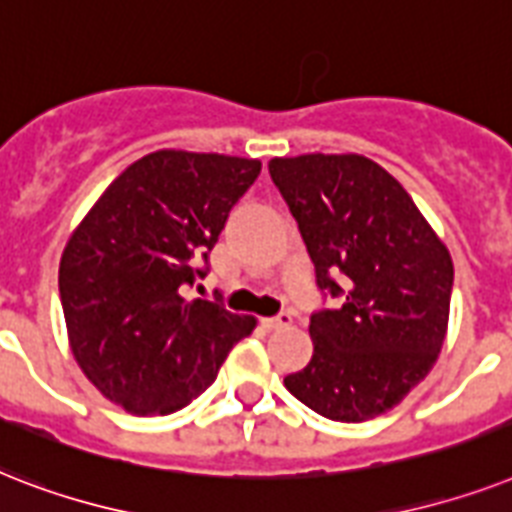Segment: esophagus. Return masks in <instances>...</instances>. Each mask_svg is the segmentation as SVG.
<instances>
[{
	"label": "esophagus",
	"mask_w": 512,
	"mask_h": 512,
	"mask_svg": "<svg viewBox=\"0 0 512 512\" xmlns=\"http://www.w3.org/2000/svg\"><path fill=\"white\" fill-rule=\"evenodd\" d=\"M290 322H293L290 314H280V317H264V320H261V327H264V330H280V327H288Z\"/></svg>",
	"instance_id": "34e87169"
}]
</instances>
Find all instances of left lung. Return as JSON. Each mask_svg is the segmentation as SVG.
Here are the masks:
<instances>
[{"instance_id":"8db88e82","label":"left lung","mask_w":512,"mask_h":512,"mask_svg":"<svg viewBox=\"0 0 512 512\" xmlns=\"http://www.w3.org/2000/svg\"><path fill=\"white\" fill-rule=\"evenodd\" d=\"M269 174L298 222L317 285L346 296L341 309L312 314L314 354L285 388L322 418H378L439 359L452 256L410 192L365 155L272 158Z\"/></svg>"}]
</instances>
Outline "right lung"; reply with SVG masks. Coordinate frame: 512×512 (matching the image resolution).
<instances>
[{"label": "right lung", "instance_id": "add662e5", "mask_svg": "<svg viewBox=\"0 0 512 512\" xmlns=\"http://www.w3.org/2000/svg\"><path fill=\"white\" fill-rule=\"evenodd\" d=\"M261 161L155 150L121 171L71 232L60 259L73 359L105 399L132 415H171L206 391L256 317L182 288Z\"/></svg>", "mask_w": 512, "mask_h": 512}]
</instances>
